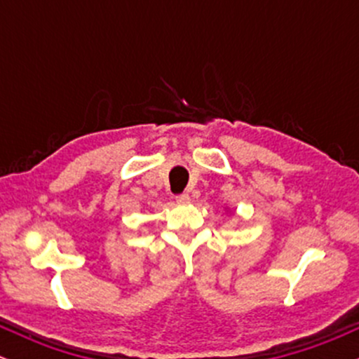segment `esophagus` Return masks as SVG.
<instances>
[{
  "label": "esophagus",
  "instance_id": "esophagus-1",
  "mask_svg": "<svg viewBox=\"0 0 359 359\" xmlns=\"http://www.w3.org/2000/svg\"><path fill=\"white\" fill-rule=\"evenodd\" d=\"M177 203L179 204H189L191 203V196L189 194H180V196H177Z\"/></svg>",
  "mask_w": 359,
  "mask_h": 359
}]
</instances>
